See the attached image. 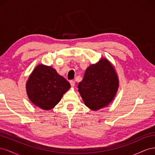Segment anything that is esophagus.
<instances>
[{
  "label": "esophagus",
  "instance_id": "1",
  "mask_svg": "<svg viewBox=\"0 0 155 155\" xmlns=\"http://www.w3.org/2000/svg\"><path fill=\"white\" fill-rule=\"evenodd\" d=\"M70 85H71L72 87H74L75 85V81H73V80H70Z\"/></svg>",
  "mask_w": 155,
  "mask_h": 155
}]
</instances>
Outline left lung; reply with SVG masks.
Masks as SVG:
<instances>
[{
	"instance_id": "left-lung-1",
	"label": "left lung",
	"mask_w": 155,
	"mask_h": 155,
	"mask_svg": "<svg viewBox=\"0 0 155 155\" xmlns=\"http://www.w3.org/2000/svg\"><path fill=\"white\" fill-rule=\"evenodd\" d=\"M78 87L86 106L96 110L113 100L118 88V79L109 61L101 59L87 68Z\"/></svg>"
}]
</instances>
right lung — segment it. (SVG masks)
<instances>
[{
	"label": "right lung",
	"instance_id": "obj_1",
	"mask_svg": "<svg viewBox=\"0 0 155 155\" xmlns=\"http://www.w3.org/2000/svg\"><path fill=\"white\" fill-rule=\"evenodd\" d=\"M70 85L51 67L39 64L26 83V91L30 101L44 110H50L57 105Z\"/></svg>",
	"mask_w": 155,
	"mask_h": 155
}]
</instances>
